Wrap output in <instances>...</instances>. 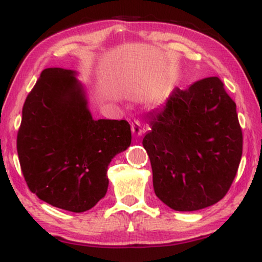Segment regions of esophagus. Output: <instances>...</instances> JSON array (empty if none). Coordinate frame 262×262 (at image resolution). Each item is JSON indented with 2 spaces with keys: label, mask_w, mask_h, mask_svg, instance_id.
Returning <instances> with one entry per match:
<instances>
[{
  "label": "esophagus",
  "mask_w": 262,
  "mask_h": 262,
  "mask_svg": "<svg viewBox=\"0 0 262 262\" xmlns=\"http://www.w3.org/2000/svg\"><path fill=\"white\" fill-rule=\"evenodd\" d=\"M131 131H132V134H134V136H136V137H139V136H142L143 132H144V128L142 127L141 121H139V120L132 121V123H131Z\"/></svg>",
  "instance_id": "1"
}]
</instances>
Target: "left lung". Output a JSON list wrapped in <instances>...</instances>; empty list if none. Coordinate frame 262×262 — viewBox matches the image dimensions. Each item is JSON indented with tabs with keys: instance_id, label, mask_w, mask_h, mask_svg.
Instances as JSON below:
<instances>
[{
	"instance_id": "1",
	"label": "left lung",
	"mask_w": 262,
	"mask_h": 262,
	"mask_svg": "<svg viewBox=\"0 0 262 262\" xmlns=\"http://www.w3.org/2000/svg\"><path fill=\"white\" fill-rule=\"evenodd\" d=\"M150 117L143 138L154 191L175 211H196L220 202L242 156L236 103L218 77L175 88Z\"/></svg>"
}]
</instances>
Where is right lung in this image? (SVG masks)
<instances>
[{
    "label": "right lung",
    "instance_id": "obj_1",
    "mask_svg": "<svg viewBox=\"0 0 262 262\" xmlns=\"http://www.w3.org/2000/svg\"><path fill=\"white\" fill-rule=\"evenodd\" d=\"M77 73L48 68L26 98L16 146L28 188L42 202L84 212L106 195L107 168L131 144L126 120L93 119Z\"/></svg>",
    "mask_w": 262,
    "mask_h": 262
}]
</instances>
